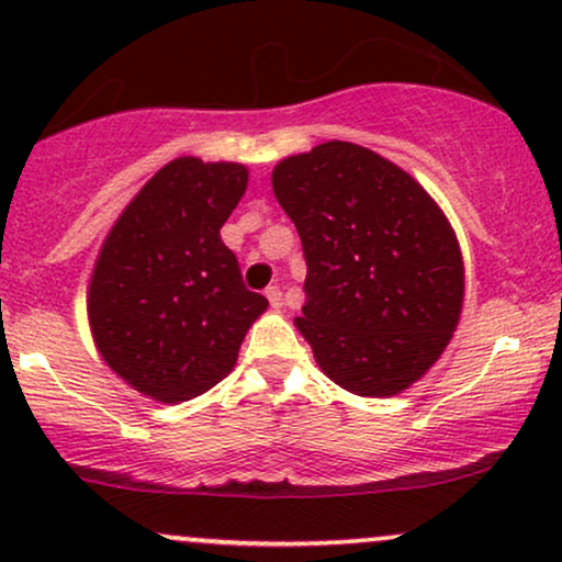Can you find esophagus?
I'll return each mask as SVG.
<instances>
[{
	"label": "esophagus",
	"mask_w": 562,
	"mask_h": 562,
	"mask_svg": "<svg viewBox=\"0 0 562 562\" xmlns=\"http://www.w3.org/2000/svg\"><path fill=\"white\" fill-rule=\"evenodd\" d=\"M267 299H269V303H272V308H282V290L277 285L267 288Z\"/></svg>",
	"instance_id": "esophagus-1"
}]
</instances>
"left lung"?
Returning a JSON list of instances; mask_svg holds the SVG:
<instances>
[{
	"label": "left lung",
	"instance_id": "8db88e82",
	"mask_svg": "<svg viewBox=\"0 0 562 562\" xmlns=\"http://www.w3.org/2000/svg\"><path fill=\"white\" fill-rule=\"evenodd\" d=\"M272 190L303 245L295 327L319 370L357 396L409 389L447 348L465 295L443 211L396 164L340 139L280 160Z\"/></svg>",
	"mask_w": 562,
	"mask_h": 562
}]
</instances>
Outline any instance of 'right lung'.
Here are the masks:
<instances>
[{
  "instance_id": "add662e5",
  "label": "right lung",
  "mask_w": 562,
  "mask_h": 562,
  "mask_svg": "<svg viewBox=\"0 0 562 562\" xmlns=\"http://www.w3.org/2000/svg\"><path fill=\"white\" fill-rule=\"evenodd\" d=\"M248 187L243 164H166L108 232L89 280L97 351L134 391L164 404L214 389L269 301L243 285L222 243Z\"/></svg>"
}]
</instances>
